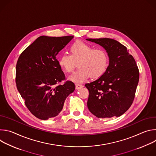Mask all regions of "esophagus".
Returning <instances> with one entry per match:
<instances>
[{"instance_id": "esophagus-1", "label": "esophagus", "mask_w": 156, "mask_h": 156, "mask_svg": "<svg viewBox=\"0 0 156 156\" xmlns=\"http://www.w3.org/2000/svg\"><path fill=\"white\" fill-rule=\"evenodd\" d=\"M82 87H83V86L81 85V84H76V90H80V89Z\"/></svg>"}]
</instances>
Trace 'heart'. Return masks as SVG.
<instances>
[{"instance_id":"heart-1","label":"heart","mask_w":156,"mask_h":156,"mask_svg":"<svg viewBox=\"0 0 156 156\" xmlns=\"http://www.w3.org/2000/svg\"><path fill=\"white\" fill-rule=\"evenodd\" d=\"M69 54H63L58 60L60 67L67 73L73 71L76 62L79 68L69 80L75 83H82L91 76L97 79L107 71L109 57L102 49H94L87 43L77 40L70 46Z\"/></svg>"}]
</instances>
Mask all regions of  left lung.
<instances>
[{
    "label": "left lung",
    "mask_w": 156,
    "mask_h": 156,
    "mask_svg": "<svg viewBox=\"0 0 156 156\" xmlns=\"http://www.w3.org/2000/svg\"><path fill=\"white\" fill-rule=\"evenodd\" d=\"M104 48L109 57L105 73L85 86L90 93L87 105L98 118L123 115L131 105L139 81V70L125 46L113 39H86Z\"/></svg>",
    "instance_id": "left-lung-1"
}]
</instances>
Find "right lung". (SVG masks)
Here are the masks:
<instances>
[{"instance_id":"1","label":"right lung","mask_w":156,"mask_h":156,"mask_svg":"<svg viewBox=\"0 0 156 156\" xmlns=\"http://www.w3.org/2000/svg\"><path fill=\"white\" fill-rule=\"evenodd\" d=\"M73 36L37 37L20 55L16 66V84L27 108L37 118L48 120L57 116L64 102L75 89L67 81L56 58Z\"/></svg>"}]
</instances>
